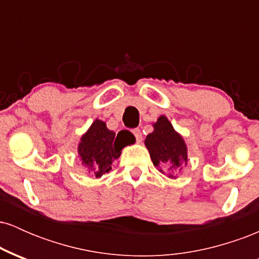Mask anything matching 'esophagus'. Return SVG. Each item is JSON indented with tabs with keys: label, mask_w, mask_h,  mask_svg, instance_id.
<instances>
[{
	"label": "esophagus",
	"mask_w": 259,
	"mask_h": 259,
	"mask_svg": "<svg viewBox=\"0 0 259 259\" xmlns=\"http://www.w3.org/2000/svg\"><path fill=\"white\" fill-rule=\"evenodd\" d=\"M133 134H134V136H135V138H136V142H141L142 141V133H141V130H140V129H134L133 130Z\"/></svg>",
	"instance_id": "34e87169"
}]
</instances>
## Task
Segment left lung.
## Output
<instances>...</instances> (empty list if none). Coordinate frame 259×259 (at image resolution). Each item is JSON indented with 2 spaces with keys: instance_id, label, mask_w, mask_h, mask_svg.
<instances>
[{
  "instance_id": "1",
  "label": "left lung",
  "mask_w": 259,
  "mask_h": 259,
  "mask_svg": "<svg viewBox=\"0 0 259 259\" xmlns=\"http://www.w3.org/2000/svg\"><path fill=\"white\" fill-rule=\"evenodd\" d=\"M151 159L154 167L160 173L168 171L169 178H177L174 175L183 170L187 164V146L185 140L179 133L175 132L171 123L165 115H160L156 123H153V132L148 134L145 140Z\"/></svg>"
}]
</instances>
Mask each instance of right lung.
<instances>
[{
	"label": "right lung",
	"mask_w": 259,
	"mask_h": 259,
	"mask_svg": "<svg viewBox=\"0 0 259 259\" xmlns=\"http://www.w3.org/2000/svg\"><path fill=\"white\" fill-rule=\"evenodd\" d=\"M130 144L127 136H115L105 121L96 119L80 139L78 153L89 173L101 178L112 169V163L120 157L121 150Z\"/></svg>",
	"instance_id": "1"
}]
</instances>
